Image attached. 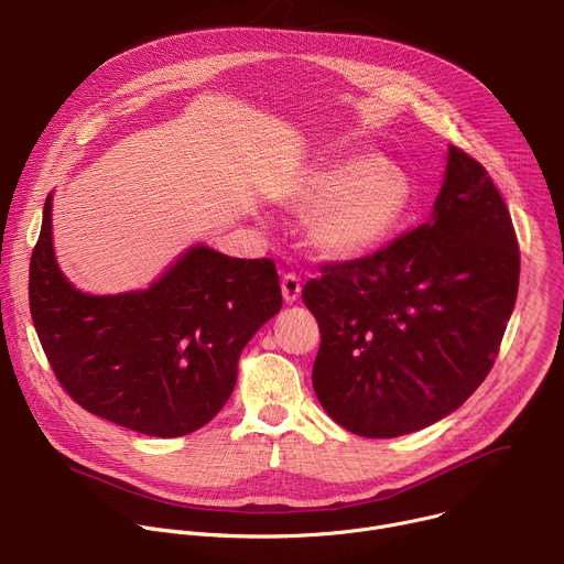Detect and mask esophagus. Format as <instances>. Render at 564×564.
I'll return each instance as SVG.
<instances>
[{
	"instance_id": "34e87169",
	"label": "esophagus",
	"mask_w": 564,
	"mask_h": 564,
	"mask_svg": "<svg viewBox=\"0 0 564 564\" xmlns=\"http://www.w3.org/2000/svg\"><path fill=\"white\" fill-rule=\"evenodd\" d=\"M281 292L285 303H296L301 296V279L296 274H285L281 279Z\"/></svg>"
}]
</instances>
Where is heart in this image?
<instances>
[{
  "mask_svg": "<svg viewBox=\"0 0 564 564\" xmlns=\"http://www.w3.org/2000/svg\"><path fill=\"white\" fill-rule=\"evenodd\" d=\"M417 203L411 174L375 153L324 160L301 170L281 205L307 214V246L326 261L346 263L383 250L406 227Z\"/></svg>",
  "mask_w": 564,
  "mask_h": 564,
  "instance_id": "b5f03b06",
  "label": "heart"
}]
</instances>
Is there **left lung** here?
<instances>
[{"mask_svg":"<svg viewBox=\"0 0 564 564\" xmlns=\"http://www.w3.org/2000/svg\"><path fill=\"white\" fill-rule=\"evenodd\" d=\"M321 272L303 288L321 330V406L355 435L399 437L444 420L487 379L516 305L520 252L491 176L451 144L424 225Z\"/></svg>","mask_w":564,"mask_h":564,"instance_id":"left-lung-1","label":"left lung"}]
</instances>
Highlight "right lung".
Segmentation results:
<instances>
[{"instance_id":"add662e5","label":"right lung","mask_w":564,"mask_h":564,"mask_svg":"<svg viewBox=\"0 0 564 564\" xmlns=\"http://www.w3.org/2000/svg\"><path fill=\"white\" fill-rule=\"evenodd\" d=\"M31 316L64 390L85 411L149 437H183L229 399L238 359L281 310L270 259L187 248L144 290L89 294L55 259L53 192L31 257Z\"/></svg>"}]
</instances>
